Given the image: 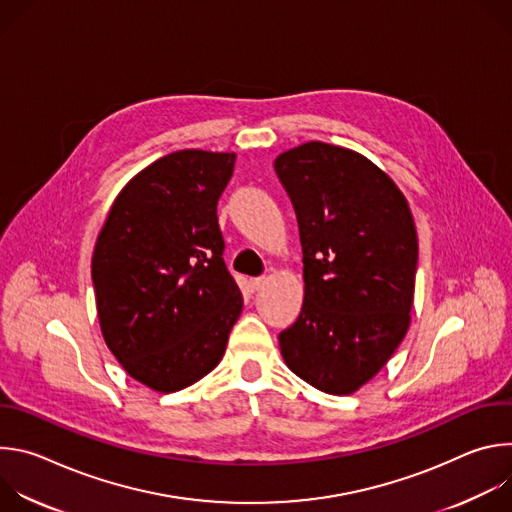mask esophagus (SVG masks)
Wrapping results in <instances>:
<instances>
[{
  "label": "esophagus",
  "instance_id": "1",
  "mask_svg": "<svg viewBox=\"0 0 512 512\" xmlns=\"http://www.w3.org/2000/svg\"><path fill=\"white\" fill-rule=\"evenodd\" d=\"M263 283H265V277H253V279H251V287H253V291L261 289V287H263Z\"/></svg>",
  "mask_w": 512,
  "mask_h": 512
}]
</instances>
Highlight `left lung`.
<instances>
[{
	"label": "left lung",
	"mask_w": 512,
	"mask_h": 512,
	"mask_svg": "<svg viewBox=\"0 0 512 512\" xmlns=\"http://www.w3.org/2000/svg\"><path fill=\"white\" fill-rule=\"evenodd\" d=\"M275 174L294 204L306 296L279 334L287 367L330 395L371 381L401 344L413 306L417 235L405 196L364 156L310 141Z\"/></svg>",
	"instance_id": "left-lung-1"
}]
</instances>
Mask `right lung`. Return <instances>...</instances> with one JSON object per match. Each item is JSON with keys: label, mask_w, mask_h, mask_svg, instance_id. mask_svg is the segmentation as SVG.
Segmentation results:
<instances>
[{"label": "right lung", "mask_w": 512, "mask_h": 512, "mask_svg": "<svg viewBox=\"0 0 512 512\" xmlns=\"http://www.w3.org/2000/svg\"><path fill=\"white\" fill-rule=\"evenodd\" d=\"M233 170V154L160 158L119 192L97 239L91 275L105 342L150 389L174 393L208 375L243 310L216 216Z\"/></svg>", "instance_id": "obj_1"}]
</instances>
